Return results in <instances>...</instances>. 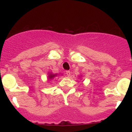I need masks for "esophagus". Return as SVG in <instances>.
<instances>
[{
    "instance_id": "1",
    "label": "esophagus",
    "mask_w": 132,
    "mask_h": 132,
    "mask_svg": "<svg viewBox=\"0 0 132 132\" xmlns=\"http://www.w3.org/2000/svg\"><path fill=\"white\" fill-rule=\"evenodd\" d=\"M66 75L68 76H70V75H71V72L69 71H66Z\"/></svg>"
}]
</instances>
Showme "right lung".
<instances>
[{
    "instance_id": "1",
    "label": "right lung",
    "mask_w": 132,
    "mask_h": 132,
    "mask_svg": "<svg viewBox=\"0 0 132 132\" xmlns=\"http://www.w3.org/2000/svg\"><path fill=\"white\" fill-rule=\"evenodd\" d=\"M56 75H50L49 76V78H50V79H53L54 78V76H55Z\"/></svg>"
}]
</instances>
